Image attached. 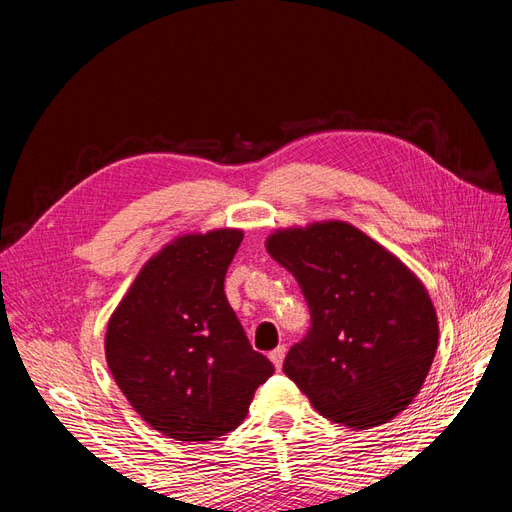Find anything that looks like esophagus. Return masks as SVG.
<instances>
[{
	"mask_svg": "<svg viewBox=\"0 0 512 512\" xmlns=\"http://www.w3.org/2000/svg\"><path fill=\"white\" fill-rule=\"evenodd\" d=\"M284 356H286V346H277L275 350H271L269 352V359H271V363L280 369L282 367V363H284Z\"/></svg>",
	"mask_w": 512,
	"mask_h": 512,
	"instance_id": "obj_1",
	"label": "esophagus"
}]
</instances>
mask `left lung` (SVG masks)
Wrapping results in <instances>:
<instances>
[{
    "mask_svg": "<svg viewBox=\"0 0 512 512\" xmlns=\"http://www.w3.org/2000/svg\"><path fill=\"white\" fill-rule=\"evenodd\" d=\"M267 252L299 282L312 327L284 374L333 423H389L421 391L438 350V316L421 280L346 222L277 230Z\"/></svg>",
    "mask_w": 512,
    "mask_h": 512,
    "instance_id": "8db88e82",
    "label": "left lung"
}]
</instances>
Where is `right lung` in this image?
I'll return each instance as SVG.
<instances>
[{"instance_id":"add662e5","label":"right lung","mask_w":512,"mask_h":512,"mask_svg":"<svg viewBox=\"0 0 512 512\" xmlns=\"http://www.w3.org/2000/svg\"><path fill=\"white\" fill-rule=\"evenodd\" d=\"M241 241V230L220 228L164 245L108 320V369L162 436L207 442L237 429L273 376L224 294Z\"/></svg>"}]
</instances>
